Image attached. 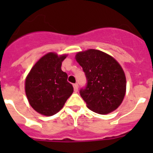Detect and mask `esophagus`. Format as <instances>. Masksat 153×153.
I'll list each match as a JSON object with an SVG mask.
<instances>
[{"label":"esophagus","mask_w":153,"mask_h":153,"mask_svg":"<svg viewBox=\"0 0 153 153\" xmlns=\"http://www.w3.org/2000/svg\"><path fill=\"white\" fill-rule=\"evenodd\" d=\"M74 91H75V92H77L78 91V85H77V83H75V84H74Z\"/></svg>","instance_id":"34e87169"}]
</instances>
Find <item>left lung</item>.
<instances>
[{"instance_id": "1", "label": "left lung", "mask_w": 153, "mask_h": 153, "mask_svg": "<svg viewBox=\"0 0 153 153\" xmlns=\"http://www.w3.org/2000/svg\"><path fill=\"white\" fill-rule=\"evenodd\" d=\"M75 59L87 79L86 89L79 92L87 107L102 115L116 110L126 92V79L121 65L106 53L94 49L78 52Z\"/></svg>"}]
</instances>
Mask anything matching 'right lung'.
<instances>
[{
  "label": "right lung",
  "mask_w": 153,
  "mask_h": 153,
  "mask_svg": "<svg viewBox=\"0 0 153 153\" xmlns=\"http://www.w3.org/2000/svg\"><path fill=\"white\" fill-rule=\"evenodd\" d=\"M67 54L50 52L40 58L25 79V93L31 107L46 117L56 114L72 95L74 87L62 71Z\"/></svg>",
  "instance_id": "add662e5"
}]
</instances>
